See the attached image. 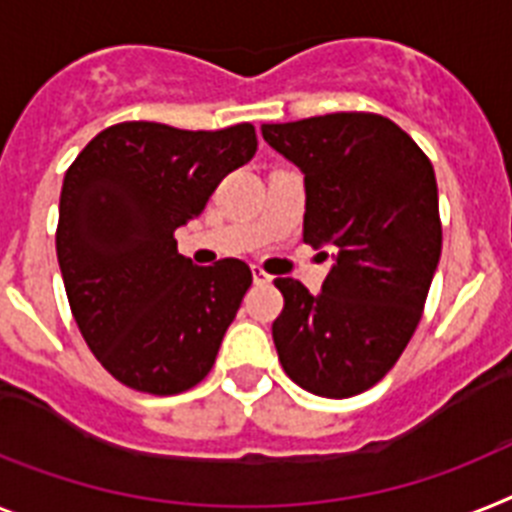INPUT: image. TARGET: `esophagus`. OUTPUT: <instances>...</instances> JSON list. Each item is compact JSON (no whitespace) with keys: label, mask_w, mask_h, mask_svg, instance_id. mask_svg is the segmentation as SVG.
<instances>
[{"label":"esophagus","mask_w":512,"mask_h":512,"mask_svg":"<svg viewBox=\"0 0 512 512\" xmlns=\"http://www.w3.org/2000/svg\"><path fill=\"white\" fill-rule=\"evenodd\" d=\"M252 278H255L257 286H265V283L273 281V276H268L263 268H252Z\"/></svg>","instance_id":"34e87169"}]
</instances>
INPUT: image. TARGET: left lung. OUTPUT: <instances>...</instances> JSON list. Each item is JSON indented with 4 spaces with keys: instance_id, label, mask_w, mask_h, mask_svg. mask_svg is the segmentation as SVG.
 <instances>
[{
    "instance_id": "8db88e82",
    "label": "left lung",
    "mask_w": 512,
    "mask_h": 512,
    "mask_svg": "<svg viewBox=\"0 0 512 512\" xmlns=\"http://www.w3.org/2000/svg\"><path fill=\"white\" fill-rule=\"evenodd\" d=\"M263 137L304 174V242L336 260L320 294L276 278L278 359L299 388L351 398L388 375L422 320L442 249L435 169L364 111L263 124Z\"/></svg>"
}]
</instances>
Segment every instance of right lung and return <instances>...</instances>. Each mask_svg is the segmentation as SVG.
<instances>
[{"instance_id":"obj_1","label":"right lung","mask_w":512,"mask_h":512,"mask_svg":"<svg viewBox=\"0 0 512 512\" xmlns=\"http://www.w3.org/2000/svg\"><path fill=\"white\" fill-rule=\"evenodd\" d=\"M255 150L252 124L192 132L122 122L98 132L64 174L57 257L72 317L127 388L184 393L216 362L252 270L234 257L197 268L176 252L174 231Z\"/></svg>"}]
</instances>
